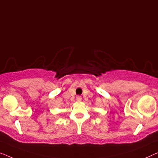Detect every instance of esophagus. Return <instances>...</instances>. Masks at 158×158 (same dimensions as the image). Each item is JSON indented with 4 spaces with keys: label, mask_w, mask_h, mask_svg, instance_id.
Listing matches in <instances>:
<instances>
[{
    "label": "esophagus",
    "mask_w": 158,
    "mask_h": 158,
    "mask_svg": "<svg viewBox=\"0 0 158 158\" xmlns=\"http://www.w3.org/2000/svg\"><path fill=\"white\" fill-rule=\"evenodd\" d=\"M77 102H81V96H77Z\"/></svg>",
    "instance_id": "obj_1"
}]
</instances>
